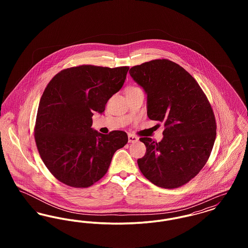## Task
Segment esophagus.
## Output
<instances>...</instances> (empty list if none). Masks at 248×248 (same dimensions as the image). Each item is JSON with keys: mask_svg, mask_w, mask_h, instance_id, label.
<instances>
[{"mask_svg": "<svg viewBox=\"0 0 248 248\" xmlns=\"http://www.w3.org/2000/svg\"><path fill=\"white\" fill-rule=\"evenodd\" d=\"M128 141H129L130 143L139 141V138H138L137 136H135V135L129 134V135H128Z\"/></svg>", "mask_w": 248, "mask_h": 248, "instance_id": "esophagus-1", "label": "esophagus"}]
</instances>
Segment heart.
<instances>
[{
    "mask_svg": "<svg viewBox=\"0 0 248 248\" xmlns=\"http://www.w3.org/2000/svg\"><path fill=\"white\" fill-rule=\"evenodd\" d=\"M135 88H138V87H130V88H128V90L129 89H135Z\"/></svg>",
    "mask_w": 248,
    "mask_h": 248,
    "instance_id": "1",
    "label": "heart"
}]
</instances>
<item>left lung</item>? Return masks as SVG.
<instances>
[{"mask_svg": "<svg viewBox=\"0 0 248 248\" xmlns=\"http://www.w3.org/2000/svg\"><path fill=\"white\" fill-rule=\"evenodd\" d=\"M129 73L148 95V117L165 127L160 142L140 139L147 150L139 167L158 187H181L200 172L212 152L217 135L212 107L196 80L171 60H151Z\"/></svg>", "mask_w": 248, "mask_h": 248, "instance_id": "8db88e82", "label": "left lung"}]
</instances>
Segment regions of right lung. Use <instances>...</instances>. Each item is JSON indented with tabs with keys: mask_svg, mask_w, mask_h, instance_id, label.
<instances>
[{
	"mask_svg": "<svg viewBox=\"0 0 248 248\" xmlns=\"http://www.w3.org/2000/svg\"><path fill=\"white\" fill-rule=\"evenodd\" d=\"M128 70L81 65L59 71L46 87L34 138L44 164L60 182L74 188L92 186L105 176L114 153L128 141L124 131L103 135L91 128L93 113L105 110Z\"/></svg>",
	"mask_w": 248,
	"mask_h": 248,
	"instance_id": "add662e5",
	"label": "right lung"
}]
</instances>
